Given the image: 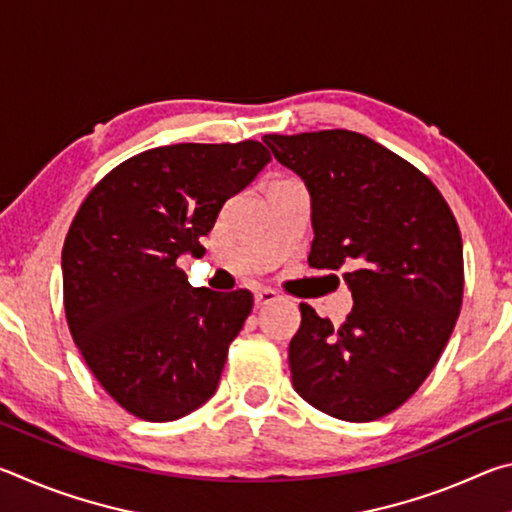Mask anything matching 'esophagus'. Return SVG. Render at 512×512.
<instances>
[{
    "instance_id": "esophagus-1",
    "label": "esophagus",
    "mask_w": 512,
    "mask_h": 512,
    "mask_svg": "<svg viewBox=\"0 0 512 512\" xmlns=\"http://www.w3.org/2000/svg\"><path fill=\"white\" fill-rule=\"evenodd\" d=\"M277 298V293L273 291V289H257L255 291V305L257 307H264V305H271V302H275Z\"/></svg>"
}]
</instances>
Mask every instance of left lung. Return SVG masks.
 Segmentation results:
<instances>
[{
	"mask_svg": "<svg viewBox=\"0 0 512 512\" xmlns=\"http://www.w3.org/2000/svg\"><path fill=\"white\" fill-rule=\"evenodd\" d=\"M264 144L311 194L309 266L343 268L354 300L341 327L302 302L293 388L332 418H384L429 377L461 314L458 223L418 167L366 135L334 128Z\"/></svg>",
	"mask_w": 512,
	"mask_h": 512,
	"instance_id": "obj_1",
	"label": "left lung"
}]
</instances>
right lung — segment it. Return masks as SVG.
Segmentation results:
<instances>
[{
  "mask_svg": "<svg viewBox=\"0 0 512 512\" xmlns=\"http://www.w3.org/2000/svg\"><path fill=\"white\" fill-rule=\"evenodd\" d=\"M271 162L262 142L173 144L106 173L63 246V305L72 339L112 400L169 422L219 386L253 293L194 289L176 262L201 257L230 196Z\"/></svg>",
  "mask_w": 512,
  "mask_h": 512,
  "instance_id": "right-lung-1",
  "label": "right lung"
}]
</instances>
